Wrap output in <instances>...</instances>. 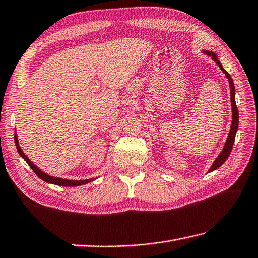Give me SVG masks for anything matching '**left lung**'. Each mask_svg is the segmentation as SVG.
Listing matches in <instances>:
<instances>
[{
  "label": "left lung",
  "instance_id": "1",
  "mask_svg": "<svg viewBox=\"0 0 258 258\" xmlns=\"http://www.w3.org/2000/svg\"><path fill=\"white\" fill-rule=\"evenodd\" d=\"M202 52L205 53V55L210 56L212 58V60L215 61V63L219 66V68L223 71V74L227 78V80H229V85H230V89H231V105H232V123H231L229 135H227V139H226V142H225L224 146H223V149L218 155V157L214 159L213 164L210 167V169L208 170V173H209V172H211V171H213L215 169H218L219 167L222 166L224 164V161L227 159V157H229V155L231 154L233 144H234L236 132H237V128H238V111H237L236 103H235V87H234V82H233L231 76L222 67V64H221V62L219 61L218 56L215 55L213 51L202 50Z\"/></svg>",
  "mask_w": 258,
  "mask_h": 258
}]
</instances>
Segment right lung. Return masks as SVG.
Here are the masks:
<instances>
[{"mask_svg": "<svg viewBox=\"0 0 258 258\" xmlns=\"http://www.w3.org/2000/svg\"><path fill=\"white\" fill-rule=\"evenodd\" d=\"M14 140H15V146H16V149L17 152H19L20 156L26 161V163L28 164V166L31 167V168L33 169V171L37 175L41 180H44L45 182H48V183H52V184H56V185H61V187H78V185H82V184H86V183H89L91 182L93 180H95L97 178H90V179H81V180H69V179H64V178H59V177H53V176H50L48 175V173L44 172L43 170H41L40 168H38L37 166H36L33 161H31V159H29L25 154H24V152L22 151V148L20 146V143H19V139H17V134H16V131H15V134H14Z\"/></svg>", "mask_w": 258, "mask_h": 258, "instance_id": "obj_1", "label": "right lung"}]
</instances>
